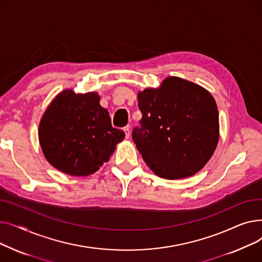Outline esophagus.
<instances>
[{
	"mask_svg": "<svg viewBox=\"0 0 262 262\" xmlns=\"http://www.w3.org/2000/svg\"><path fill=\"white\" fill-rule=\"evenodd\" d=\"M123 130H124V133H125V137L128 139L129 137H130V129H129V127H128V126H125V127L123 128Z\"/></svg>",
	"mask_w": 262,
	"mask_h": 262,
	"instance_id": "esophagus-1",
	"label": "esophagus"
}]
</instances>
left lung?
I'll return each instance as SVG.
<instances>
[{
    "label": "left lung",
    "mask_w": 262,
    "mask_h": 262,
    "mask_svg": "<svg viewBox=\"0 0 262 262\" xmlns=\"http://www.w3.org/2000/svg\"><path fill=\"white\" fill-rule=\"evenodd\" d=\"M142 113L133 140L149 169L167 180L194 175L219 140V113L212 95L180 77L138 93Z\"/></svg>",
    "instance_id": "obj_1"
}]
</instances>
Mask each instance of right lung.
<instances>
[{
  "instance_id": "obj_1",
  "label": "right lung",
  "mask_w": 262,
  "mask_h": 262,
  "mask_svg": "<svg viewBox=\"0 0 262 262\" xmlns=\"http://www.w3.org/2000/svg\"><path fill=\"white\" fill-rule=\"evenodd\" d=\"M39 141L54 168L73 176H87L107 162L125 138L113 127L107 109L95 92L64 90L55 98L40 121Z\"/></svg>"
}]
</instances>
